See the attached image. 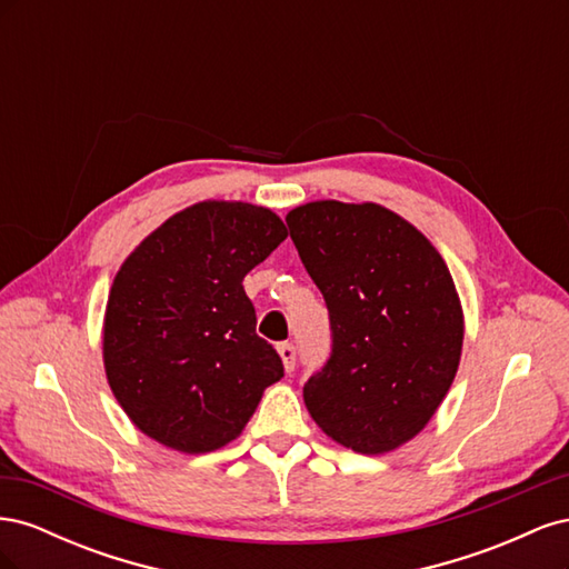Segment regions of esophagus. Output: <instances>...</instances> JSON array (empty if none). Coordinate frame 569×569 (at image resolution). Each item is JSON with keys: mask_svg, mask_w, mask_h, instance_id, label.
Instances as JSON below:
<instances>
[{"mask_svg": "<svg viewBox=\"0 0 569 569\" xmlns=\"http://www.w3.org/2000/svg\"><path fill=\"white\" fill-rule=\"evenodd\" d=\"M278 353H280V358H282V363H284V370L287 372H291L295 370V363H297V351H295V347H291V343H278Z\"/></svg>", "mask_w": 569, "mask_h": 569, "instance_id": "esophagus-1", "label": "esophagus"}]
</instances>
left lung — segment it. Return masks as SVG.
<instances>
[{
	"label": "left lung",
	"instance_id": "1",
	"mask_svg": "<svg viewBox=\"0 0 569 569\" xmlns=\"http://www.w3.org/2000/svg\"><path fill=\"white\" fill-rule=\"evenodd\" d=\"M332 325V356L303 403L343 449L382 456L416 439L449 393L465 316L449 266L382 203L318 199L287 213Z\"/></svg>",
	"mask_w": 569,
	"mask_h": 569
}]
</instances>
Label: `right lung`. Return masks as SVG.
<instances>
[{"label":"right lung","instance_id":"obj_1","mask_svg":"<svg viewBox=\"0 0 569 569\" xmlns=\"http://www.w3.org/2000/svg\"><path fill=\"white\" fill-rule=\"evenodd\" d=\"M284 237L266 206L206 199L161 222L118 268L101 356L142 435L187 456L218 451L282 380L242 282Z\"/></svg>","mask_w":569,"mask_h":569}]
</instances>
